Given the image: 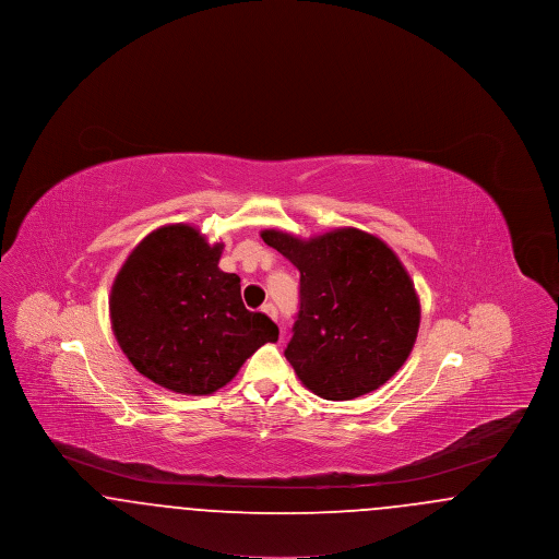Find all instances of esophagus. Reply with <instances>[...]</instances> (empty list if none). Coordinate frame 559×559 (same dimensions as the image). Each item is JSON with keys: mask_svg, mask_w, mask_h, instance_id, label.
I'll use <instances>...</instances> for the list:
<instances>
[{"mask_svg": "<svg viewBox=\"0 0 559 559\" xmlns=\"http://www.w3.org/2000/svg\"><path fill=\"white\" fill-rule=\"evenodd\" d=\"M262 312L272 320H276V317H278V312H276L274 304H264V306H262Z\"/></svg>", "mask_w": 559, "mask_h": 559, "instance_id": "1", "label": "esophagus"}]
</instances>
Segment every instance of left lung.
Masks as SVG:
<instances>
[{
  "label": "left lung",
  "mask_w": 559,
  "mask_h": 559,
  "mask_svg": "<svg viewBox=\"0 0 559 559\" xmlns=\"http://www.w3.org/2000/svg\"><path fill=\"white\" fill-rule=\"evenodd\" d=\"M299 270V312L285 356L324 400L381 388L415 346L421 306L399 255L374 235L337 228L314 239L264 230Z\"/></svg>",
  "instance_id": "left-lung-1"
}]
</instances>
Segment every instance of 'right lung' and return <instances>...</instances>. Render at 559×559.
I'll return each instance as SVG.
<instances>
[{"mask_svg":"<svg viewBox=\"0 0 559 559\" xmlns=\"http://www.w3.org/2000/svg\"><path fill=\"white\" fill-rule=\"evenodd\" d=\"M222 249L194 226H163L138 242L110 289L117 344L135 371L176 394H213L278 340L266 314L245 308L239 276L217 267Z\"/></svg>","mask_w":559,"mask_h":559,"instance_id":"1","label":"right lung"}]
</instances>
